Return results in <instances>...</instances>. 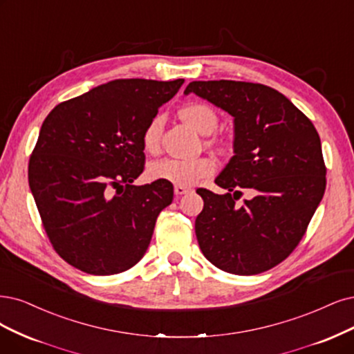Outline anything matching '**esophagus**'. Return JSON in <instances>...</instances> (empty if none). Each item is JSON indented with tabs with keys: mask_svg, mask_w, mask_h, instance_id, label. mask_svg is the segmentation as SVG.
Wrapping results in <instances>:
<instances>
[{
	"mask_svg": "<svg viewBox=\"0 0 354 354\" xmlns=\"http://www.w3.org/2000/svg\"><path fill=\"white\" fill-rule=\"evenodd\" d=\"M189 191H191V189L187 188V187H179V185L175 187V194H176V195H184V194H187V192H189Z\"/></svg>",
	"mask_w": 354,
	"mask_h": 354,
	"instance_id": "34e87169",
	"label": "esophagus"
}]
</instances>
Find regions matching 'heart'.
I'll use <instances>...</instances> for the list:
<instances>
[{"mask_svg": "<svg viewBox=\"0 0 354 354\" xmlns=\"http://www.w3.org/2000/svg\"><path fill=\"white\" fill-rule=\"evenodd\" d=\"M178 116L182 122L189 125L197 133L207 136L212 134L217 128L218 116L216 111L205 103H188L178 111ZM160 133L162 124L159 118H154L149 122L141 137L142 149L149 154H157L160 150ZM205 146L213 149L220 154H226L230 150V144L225 138L210 137L207 138ZM216 162L208 156H201L191 160L162 159L149 165L147 176L151 180H165L179 187H191L197 184L200 179L208 178L214 174Z\"/></svg>", "mask_w": 354, "mask_h": 354, "instance_id": "b5f03b06", "label": "heart"}]
</instances>
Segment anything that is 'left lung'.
I'll list each match as a JSON object with an SVG mask.
<instances>
[{
	"mask_svg": "<svg viewBox=\"0 0 354 354\" xmlns=\"http://www.w3.org/2000/svg\"><path fill=\"white\" fill-rule=\"evenodd\" d=\"M195 93L234 118V156L217 178L223 195L200 188L195 234L213 266L254 276L289 257L326 185L321 140L309 118L280 91L233 80L192 82ZM243 189L254 197L236 201Z\"/></svg>",
	"mask_w": 354,
	"mask_h": 354,
	"instance_id": "obj_1",
	"label": "left lung"
}]
</instances>
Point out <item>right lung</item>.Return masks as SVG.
<instances>
[{"mask_svg":"<svg viewBox=\"0 0 354 354\" xmlns=\"http://www.w3.org/2000/svg\"><path fill=\"white\" fill-rule=\"evenodd\" d=\"M184 78H121L49 112L29 160V185L57 254L93 276L134 267L174 185H133L144 170L141 137Z\"/></svg>","mask_w":354,"mask_h":354,"instance_id":"add662e5","label":"right lung"}]
</instances>
